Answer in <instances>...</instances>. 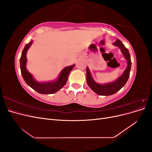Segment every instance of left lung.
Instances as JSON below:
<instances>
[{"label":"left lung","mask_w":152,"mask_h":152,"mask_svg":"<svg viewBox=\"0 0 152 152\" xmlns=\"http://www.w3.org/2000/svg\"><path fill=\"white\" fill-rule=\"evenodd\" d=\"M113 45L119 47L121 49L122 53L124 55V57L127 61V66L124 70L123 74L118 78V79L112 83H109L104 85H101L97 84L94 81L92 78L90 72L88 68H86L87 72V83L90 87V88L93 90L94 93L100 96H109L116 93L118 91L120 90L127 82L129 77L130 75L131 67V56L129 53L128 49L124 46L122 42L119 39L113 43Z\"/></svg>","instance_id":"obj_1"}]
</instances>
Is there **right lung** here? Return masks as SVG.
<instances>
[{"label":"right lung","mask_w":152,"mask_h":152,"mask_svg":"<svg viewBox=\"0 0 152 152\" xmlns=\"http://www.w3.org/2000/svg\"><path fill=\"white\" fill-rule=\"evenodd\" d=\"M32 42L33 41H31L28 44H26L25 47L23 50L21 56L20 58V68L23 78V79L27 84L31 87L32 89L40 94H47L56 93L57 91L60 90L66 84L69 73H70L73 68L74 67L75 65L69 66L64 68L56 81L48 82V83H44H44H39V82L34 80L33 77H32V75L27 71L26 68V52L32 44Z\"/></svg>","instance_id":"1"}]
</instances>
